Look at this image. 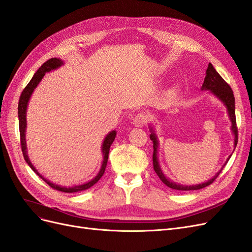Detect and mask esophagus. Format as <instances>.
I'll use <instances>...</instances> for the list:
<instances>
[{
	"label": "esophagus",
	"mask_w": 252,
	"mask_h": 252,
	"mask_svg": "<svg viewBox=\"0 0 252 252\" xmlns=\"http://www.w3.org/2000/svg\"><path fill=\"white\" fill-rule=\"evenodd\" d=\"M146 122H147V117H146V114L143 112H139L138 114H135L133 120H132L133 125L136 127L144 126L145 124H146Z\"/></svg>",
	"instance_id": "34e87169"
}]
</instances>
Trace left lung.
Wrapping results in <instances>:
<instances>
[{
	"instance_id": "obj_1",
	"label": "left lung",
	"mask_w": 252,
	"mask_h": 252,
	"mask_svg": "<svg viewBox=\"0 0 252 252\" xmlns=\"http://www.w3.org/2000/svg\"><path fill=\"white\" fill-rule=\"evenodd\" d=\"M202 90H209L210 93L217 96L219 100L222 102L225 107L227 109L228 112V117H229L230 121H231V131L234 135V149L236 147V144H238V127H236V120H235V107H234V95H233V91L230 88V86L223 80V78L218 73V71L215 69V67L212 66L211 63H209L207 70H206V77L204 80V83L202 85ZM150 128V140L154 142V156H152V161H154V169L156 171V173L158 174V177L161 179V181L164 183L166 186H168L171 189H175V190H181V191H188V190H197V189H202L206 186H208L210 184H212L213 181H215L218 175L220 174V172L222 171V169L224 168V166L227 164V162L229 161V158L231 157V155L229 156V158H227L226 163L224 164V166L220 168V170L212 177L210 180H208L207 182L202 183V184H197V185H182L179 184V183L172 182L171 180H169L166 175L163 173L161 166H159L158 163V136L155 132V129L151 125H149ZM233 149V151H234Z\"/></svg>"
}]
</instances>
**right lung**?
Returning a JSON list of instances; mask_svg holds the SVG:
<instances>
[{"mask_svg": "<svg viewBox=\"0 0 252 252\" xmlns=\"http://www.w3.org/2000/svg\"><path fill=\"white\" fill-rule=\"evenodd\" d=\"M64 64V62L61 59H57V58H52L50 60H48L47 62H45L37 71L34 73V75L32 77V79L30 80V82L27 84V86L25 87V89L22 91V94L20 96L19 100V106H18V116H19V127H20V136H21V147H22V151H23V156H24V158L26 163L30 166L32 168L39 177L44 181L46 182L47 184L52 187L53 189L59 190V191H63V192H68V193H72V192H79V191H83V190H86L88 188H90L91 186H94L95 183H97V181L102 178V175L105 172V168L106 165H107V161H108V155H109V149L112 142L116 139L117 135V131L112 130L110 131L107 135L105 136L104 142L102 144V154H103V162H102V166L101 169L98 171V173L95 175V177L87 182L84 183V184L81 185H75L72 187H64V186H60L57 184H53L50 181H48L47 179H45L42 174L39 173L34 166L32 165V163L30 162L29 157L27 155V146H26V127H27V121H26V111H27V106H28V102L29 98L32 96V93L34 91V89L36 88V86L39 85V83L42 81V79L44 78V75L46 72H49L51 70L58 69L59 67H61Z\"/></svg>", "mask_w": 252, "mask_h": 252, "instance_id": "1", "label": "right lung"}]
</instances>
